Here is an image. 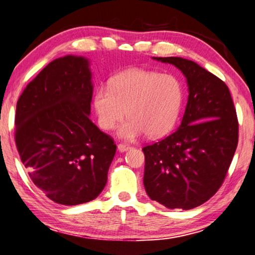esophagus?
<instances>
[{
  "instance_id": "34e87169",
  "label": "esophagus",
  "mask_w": 255,
  "mask_h": 255,
  "mask_svg": "<svg viewBox=\"0 0 255 255\" xmlns=\"http://www.w3.org/2000/svg\"><path fill=\"white\" fill-rule=\"evenodd\" d=\"M131 146L130 145H127V143H119L118 145V150L119 151H127L128 149H130Z\"/></svg>"
}]
</instances>
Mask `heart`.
Segmentation results:
<instances>
[{
	"instance_id": "obj_1",
	"label": "heart",
	"mask_w": 255,
	"mask_h": 255,
	"mask_svg": "<svg viewBox=\"0 0 255 255\" xmlns=\"http://www.w3.org/2000/svg\"><path fill=\"white\" fill-rule=\"evenodd\" d=\"M183 103V87L177 77L146 69L119 72L109 86H99L94 95V107L99 126L112 130L128 119L119 135L135 139L143 133L150 138L166 136L173 130Z\"/></svg>"
}]
</instances>
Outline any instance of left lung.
Instances as JSON below:
<instances>
[{
	"label": "left lung",
	"mask_w": 255,
	"mask_h": 255,
	"mask_svg": "<svg viewBox=\"0 0 255 255\" xmlns=\"http://www.w3.org/2000/svg\"><path fill=\"white\" fill-rule=\"evenodd\" d=\"M184 73L188 101L178 129L142 148L143 186L167 208L202 205L219 191L239 141L237 110L228 86L191 60L154 58Z\"/></svg>",
	"instance_id": "obj_1"
}]
</instances>
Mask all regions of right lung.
Wrapping results in <instances>:
<instances>
[{
    "mask_svg": "<svg viewBox=\"0 0 255 255\" xmlns=\"http://www.w3.org/2000/svg\"><path fill=\"white\" fill-rule=\"evenodd\" d=\"M91 72L82 57L50 62L23 90L14 139L32 182L58 204L90 202L107 184L112 137L89 119Z\"/></svg>",
    "mask_w": 255,
    "mask_h": 255,
    "instance_id": "right-lung-1",
    "label": "right lung"
}]
</instances>
